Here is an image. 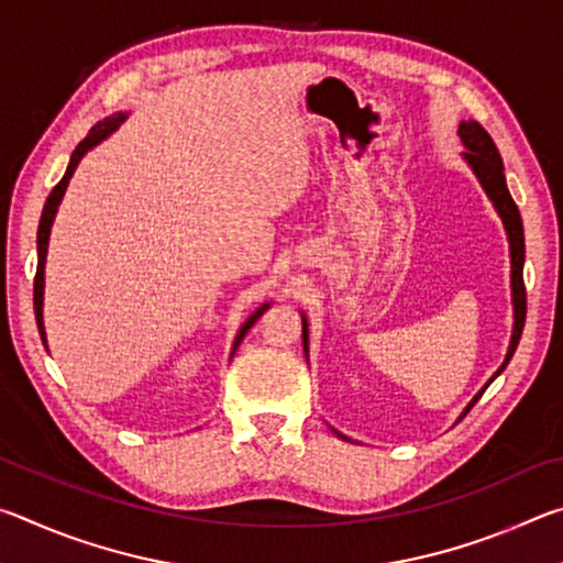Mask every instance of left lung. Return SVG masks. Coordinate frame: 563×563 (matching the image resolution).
<instances>
[{
	"label": "left lung",
	"mask_w": 563,
	"mask_h": 563,
	"mask_svg": "<svg viewBox=\"0 0 563 563\" xmlns=\"http://www.w3.org/2000/svg\"><path fill=\"white\" fill-rule=\"evenodd\" d=\"M460 136L464 141V158L470 161V166L474 168L476 178L479 184L487 190V196L492 198L494 208L501 216L504 228H507L509 235V247H511V292H514V332H511V345L507 352V360L499 367V373L504 367L509 365V360L517 350L521 332H523V320H527V288H523V225H521V216L519 208L514 203V198L507 188V178H504V164L497 146L487 131H484L482 123L476 121H462L460 126ZM302 342L305 350H308V322L302 320ZM497 373V375H499ZM494 375V377H497ZM492 377V379H494ZM482 397V395H479ZM476 397V399H479ZM474 399V402H476ZM474 402L470 405V409L474 407ZM466 409V412H470Z\"/></svg>",
	"instance_id": "left-lung-1"
}]
</instances>
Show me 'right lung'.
Returning <instances> with one entry per match:
<instances>
[{"label":"right lung","mask_w":563,"mask_h":563,"mask_svg":"<svg viewBox=\"0 0 563 563\" xmlns=\"http://www.w3.org/2000/svg\"><path fill=\"white\" fill-rule=\"evenodd\" d=\"M123 121V113H117V117L113 119H107V121H101V123H97V126H93L91 131H89V136L81 141L79 146L74 148V154H71V161H69V166H66V174H64V178L59 180V184L54 186V190L49 194V198H46V203H44V211H42V221H40V231H36V251H40V263H36V275H34V316H36V328H40V335H42V340H44V345H46V338H44V322H42V295H44V261H46V245H49V231H52V223H54V216H56V208H59V203H62V196H64V190H66V186H69V178L74 176V168L79 166V161H81V156L87 154V151L91 148V146H97L99 141H103L109 136L111 131H117L119 129V123ZM268 310V305H263L261 310H255L251 318L245 320V325L241 328V332H238V338H235V342H233V352L238 350V345H241V340L245 338V332L251 330L253 325H255V320H258L263 312Z\"/></svg>","instance_id":"add662e5"}]
</instances>
